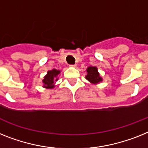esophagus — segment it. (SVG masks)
<instances>
[{"instance_id": "obj_1", "label": "esophagus", "mask_w": 148, "mask_h": 148, "mask_svg": "<svg viewBox=\"0 0 148 148\" xmlns=\"http://www.w3.org/2000/svg\"><path fill=\"white\" fill-rule=\"evenodd\" d=\"M69 66L70 67H74V68H75V67L77 66L76 64H74V65H69Z\"/></svg>"}]
</instances>
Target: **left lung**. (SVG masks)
<instances>
[{
    "label": "left lung",
    "mask_w": 148,
    "mask_h": 148,
    "mask_svg": "<svg viewBox=\"0 0 148 148\" xmlns=\"http://www.w3.org/2000/svg\"><path fill=\"white\" fill-rule=\"evenodd\" d=\"M86 72L87 75L85 76V79L92 85H97L103 81V79L100 75L98 69L96 66H88L86 69Z\"/></svg>",
    "instance_id": "1"
}]
</instances>
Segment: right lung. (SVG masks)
<instances>
[{"label": "right lung", "instance_id": "add662e5", "mask_svg": "<svg viewBox=\"0 0 148 148\" xmlns=\"http://www.w3.org/2000/svg\"><path fill=\"white\" fill-rule=\"evenodd\" d=\"M60 74V70L53 69L47 71L42 80L43 88L47 89H53L55 87L56 82L58 80V75Z\"/></svg>", "mask_w": 148, "mask_h": 148}]
</instances>
